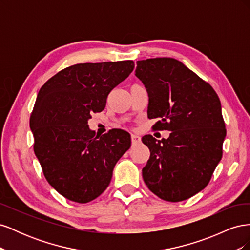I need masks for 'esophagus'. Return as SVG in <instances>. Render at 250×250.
I'll use <instances>...</instances> for the list:
<instances>
[{
	"label": "esophagus",
	"mask_w": 250,
	"mask_h": 250,
	"mask_svg": "<svg viewBox=\"0 0 250 250\" xmlns=\"http://www.w3.org/2000/svg\"><path fill=\"white\" fill-rule=\"evenodd\" d=\"M141 142V138L137 134H131V143L132 145H135V144H139Z\"/></svg>",
	"instance_id": "34e87169"
}]
</instances>
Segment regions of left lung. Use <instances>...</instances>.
I'll return each mask as SVG.
<instances>
[{"instance_id":"1","label":"left lung","mask_w":250,"mask_h":250,"mask_svg":"<svg viewBox=\"0 0 250 250\" xmlns=\"http://www.w3.org/2000/svg\"><path fill=\"white\" fill-rule=\"evenodd\" d=\"M135 76L148 92V118L160 119L153 128L171 131L168 139L142 138L150 150L144 181L163 200L188 199L208 186L221 161L226 129L219 97L174 58L139 60Z\"/></svg>"}]
</instances>
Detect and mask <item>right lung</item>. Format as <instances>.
Here are the masks:
<instances>
[{
  "instance_id": "obj_1",
  "label": "right lung",
  "mask_w": 250,
  "mask_h": 250,
  "mask_svg": "<svg viewBox=\"0 0 250 250\" xmlns=\"http://www.w3.org/2000/svg\"><path fill=\"white\" fill-rule=\"evenodd\" d=\"M133 67L132 60L74 64L40 89L30 117L34 153L48 183L66 199L87 203L99 197L130 148L127 131L96 135L87 122L104 109L108 94Z\"/></svg>"
}]
</instances>
